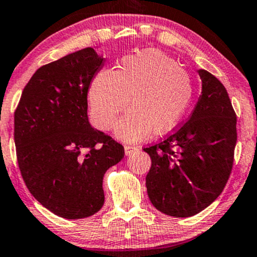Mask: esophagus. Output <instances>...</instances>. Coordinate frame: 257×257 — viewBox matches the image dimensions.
Here are the masks:
<instances>
[{"label":"esophagus","mask_w":257,"mask_h":257,"mask_svg":"<svg viewBox=\"0 0 257 257\" xmlns=\"http://www.w3.org/2000/svg\"><path fill=\"white\" fill-rule=\"evenodd\" d=\"M136 149H138V147H136V146L125 145V146H124V153H125V155H129V154H132V153L134 152V151H136Z\"/></svg>","instance_id":"esophagus-1"}]
</instances>
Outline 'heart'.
<instances>
[{"instance_id": "b5f03b06", "label": "heart", "mask_w": 257, "mask_h": 257, "mask_svg": "<svg viewBox=\"0 0 257 257\" xmlns=\"http://www.w3.org/2000/svg\"><path fill=\"white\" fill-rule=\"evenodd\" d=\"M193 87L190 76L177 61L159 50L123 57L117 70L103 69L89 87L93 121L110 129L126 106L132 109L117 123L115 134L125 142H138L165 134L184 116Z\"/></svg>"}]
</instances>
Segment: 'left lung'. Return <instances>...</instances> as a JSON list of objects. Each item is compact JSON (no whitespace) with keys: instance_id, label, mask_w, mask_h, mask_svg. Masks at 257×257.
Returning <instances> with one entry per match:
<instances>
[{"instance_id":"obj_1","label":"left lung","mask_w":257,"mask_h":257,"mask_svg":"<svg viewBox=\"0 0 257 257\" xmlns=\"http://www.w3.org/2000/svg\"><path fill=\"white\" fill-rule=\"evenodd\" d=\"M201 93L190 118L164 141L145 148L152 159L146 186L154 207L191 217L217 199L232 170L236 113L226 89L199 70Z\"/></svg>"}]
</instances>
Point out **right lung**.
<instances>
[{
  "mask_svg": "<svg viewBox=\"0 0 257 257\" xmlns=\"http://www.w3.org/2000/svg\"><path fill=\"white\" fill-rule=\"evenodd\" d=\"M103 63L87 47L44 65L15 110L16 157L26 186L42 206L66 219L102 209L103 177L124 157L123 146L87 118V91Z\"/></svg>",
  "mask_w": 257,
  "mask_h": 257,
  "instance_id": "obj_1",
  "label": "right lung"
}]
</instances>
